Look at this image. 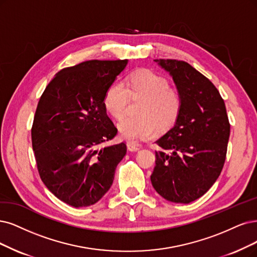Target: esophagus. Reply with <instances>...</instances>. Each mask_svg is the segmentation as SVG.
<instances>
[{"instance_id": "obj_1", "label": "esophagus", "mask_w": 257, "mask_h": 257, "mask_svg": "<svg viewBox=\"0 0 257 257\" xmlns=\"http://www.w3.org/2000/svg\"><path fill=\"white\" fill-rule=\"evenodd\" d=\"M127 147H128V149H129L130 151H138V150H140L141 145L135 143V142H128V143H127Z\"/></svg>"}]
</instances>
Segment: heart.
<instances>
[{
    "mask_svg": "<svg viewBox=\"0 0 257 257\" xmlns=\"http://www.w3.org/2000/svg\"><path fill=\"white\" fill-rule=\"evenodd\" d=\"M130 96L142 98L140 116H125L117 128L120 137L126 141L148 140L155 138L162 128H168L176 121L181 97L169 88L168 80L154 71L141 70L132 73L126 85L119 80L112 81L104 92L103 106L113 117L119 118L126 112Z\"/></svg>",
    "mask_w": 257,
    "mask_h": 257,
    "instance_id": "heart-1",
    "label": "heart"
}]
</instances>
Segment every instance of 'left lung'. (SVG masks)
I'll return each mask as SVG.
<instances>
[{
    "label": "left lung",
    "mask_w": 257,
    "mask_h": 257,
    "mask_svg": "<svg viewBox=\"0 0 257 257\" xmlns=\"http://www.w3.org/2000/svg\"><path fill=\"white\" fill-rule=\"evenodd\" d=\"M172 76L181 97L174 127L157 141L150 177L168 201L189 203L203 196L219 177L230 138L225 104L215 85L185 61L156 59Z\"/></svg>",
    "instance_id": "left-lung-1"
}]
</instances>
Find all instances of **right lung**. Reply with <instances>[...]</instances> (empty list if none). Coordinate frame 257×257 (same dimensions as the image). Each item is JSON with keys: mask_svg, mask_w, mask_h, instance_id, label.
Wrapping results in <instances>:
<instances>
[{"mask_svg": "<svg viewBox=\"0 0 257 257\" xmlns=\"http://www.w3.org/2000/svg\"><path fill=\"white\" fill-rule=\"evenodd\" d=\"M127 63L89 60L62 69L38 102L32 127L38 172L51 193L74 207L100 200L127 153L125 143L98 148L117 134L103 95Z\"/></svg>", "mask_w": 257, "mask_h": 257, "instance_id": "obj_1", "label": "right lung"}]
</instances>
